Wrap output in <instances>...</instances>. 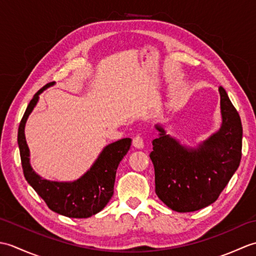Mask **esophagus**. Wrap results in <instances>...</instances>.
<instances>
[{
	"instance_id": "1",
	"label": "esophagus",
	"mask_w": 256,
	"mask_h": 256,
	"mask_svg": "<svg viewBox=\"0 0 256 256\" xmlns=\"http://www.w3.org/2000/svg\"><path fill=\"white\" fill-rule=\"evenodd\" d=\"M133 146H134L135 148H138V150L144 148V142H143L142 136H140V135H136V136L133 138Z\"/></svg>"
}]
</instances>
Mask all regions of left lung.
I'll list each match as a JSON object with an SVG mask.
<instances>
[{
	"mask_svg": "<svg viewBox=\"0 0 256 256\" xmlns=\"http://www.w3.org/2000/svg\"><path fill=\"white\" fill-rule=\"evenodd\" d=\"M221 126L196 148L180 144L160 124L150 157L155 192L168 208L192 212L218 199L238 170L242 156V123L226 90L220 86Z\"/></svg>",
	"mask_w": 256,
	"mask_h": 256,
	"instance_id": "obj_1",
	"label": "left lung"
}]
</instances>
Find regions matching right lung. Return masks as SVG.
Here are the masks:
<instances>
[{"label": "right lung", "mask_w": 256, "mask_h": 256, "mask_svg": "<svg viewBox=\"0 0 256 256\" xmlns=\"http://www.w3.org/2000/svg\"><path fill=\"white\" fill-rule=\"evenodd\" d=\"M54 84H48L32 96L20 123L18 143L24 176L48 208L68 218H89L100 212L114 192L116 170L131 148V138H122L106 145L90 170L74 182H52L40 177L30 166V148L25 138V124L34 110L40 94Z\"/></svg>", "instance_id": "1"}]
</instances>
